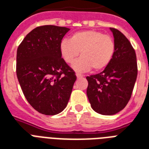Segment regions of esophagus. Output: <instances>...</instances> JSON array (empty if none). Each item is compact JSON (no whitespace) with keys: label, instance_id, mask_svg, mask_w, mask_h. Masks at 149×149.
<instances>
[{"label":"esophagus","instance_id":"34e87169","mask_svg":"<svg viewBox=\"0 0 149 149\" xmlns=\"http://www.w3.org/2000/svg\"><path fill=\"white\" fill-rule=\"evenodd\" d=\"M76 76H77V78H79V77H83V75L79 74V73H78V72H77V73H76Z\"/></svg>","mask_w":149,"mask_h":149}]
</instances>
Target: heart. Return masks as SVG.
<instances>
[{"mask_svg":"<svg viewBox=\"0 0 149 149\" xmlns=\"http://www.w3.org/2000/svg\"><path fill=\"white\" fill-rule=\"evenodd\" d=\"M115 50L112 37L96 30L77 32L60 44V52L66 63L73 62L81 52L82 56L72 64L78 72H87L91 68L94 71L105 69L112 61Z\"/></svg>","mask_w":149,"mask_h":149,"instance_id":"1","label":"heart"}]
</instances>
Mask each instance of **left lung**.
<instances>
[{"instance_id": "8db88e82", "label": "left lung", "mask_w": 149, "mask_h": 149, "mask_svg": "<svg viewBox=\"0 0 149 149\" xmlns=\"http://www.w3.org/2000/svg\"><path fill=\"white\" fill-rule=\"evenodd\" d=\"M116 44L112 61L102 72L87 77V95L91 108L102 115H114L127 105L137 76L136 53L124 35L110 28Z\"/></svg>"}]
</instances>
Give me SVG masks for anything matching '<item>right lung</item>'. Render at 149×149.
Segmentation results:
<instances>
[{"label": "right lung", "instance_id": "add662e5", "mask_svg": "<svg viewBox=\"0 0 149 149\" xmlns=\"http://www.w3.org/2000/svg\"><path fill=\"white\" fill-rule=\"evenodd\" d=\"M69 28L41 26L27 34L17 49L16 74L34 109L56 115L66 107L77 77L62 58L60 44Z\"/></svg>", "mask_w": 149, "mask_h": 149}]
</instances>
